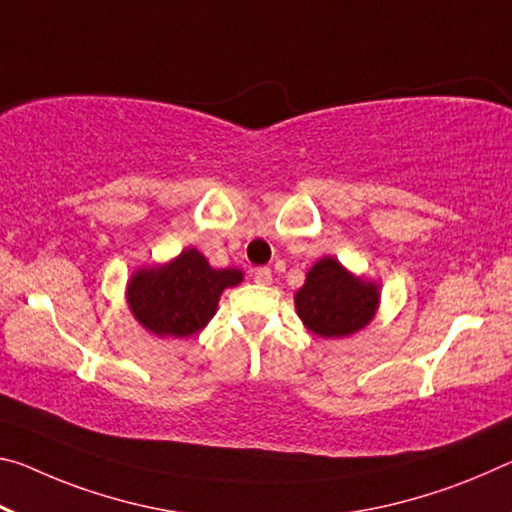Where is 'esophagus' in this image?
Instances as JSON below:
<instances>
[{"mask_svg":"<svg viewBox=\"0 0 512 512\" xmlns=\"http://www.w3.org/2000/svg\"><path fill=\"white\" fill-rule=\"evenodd\" d=\"M253 280L257 282V285H271L273 273H271V269H266V266H259V269L253 271Z\"/></svg>","mask_w":512,"mask_h":512,"instance_id":"esophagus-1","label":"esophagus"}]
</instances>
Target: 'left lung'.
<instances>
[{
	"label": "left lung",
	"mask_w": 512,
	"mask_h": 512,
	"mask_svg": "<svg viewBox=\"0 0 512 512\" xmlns=\"http://www.w3.org/2000/svg\"><path fill=\"white\" fill-rule=\"evenodd\" d=\"M305 328L319 337H348L369 326L378 310L376 282L346 271L335 257H321L307 271L305 285L294 296Z\"/></svg>",
	"instance_id": "8db88e82"
}]
</instances>
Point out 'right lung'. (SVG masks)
Instances as JSON below:
<instances>
[{
	"label": "right lung",
	"mask_w": 512,
	"mask_h": 512,
	"mask_svg": "<svg viewBox=\"0 0 512 512\" xmlns=\"http://www.w3.org/2000/svg\"><path fill=\"white\" fill-rule=\"evenodd\" d=\"M241 280L239 269H212L205 255L186 248L168 264L136 271L127 282V303L152 335L189 337L212 321L218 298Z\"/></svg>",
	"instance_id": "right-lung-1"
}]
</instances>
